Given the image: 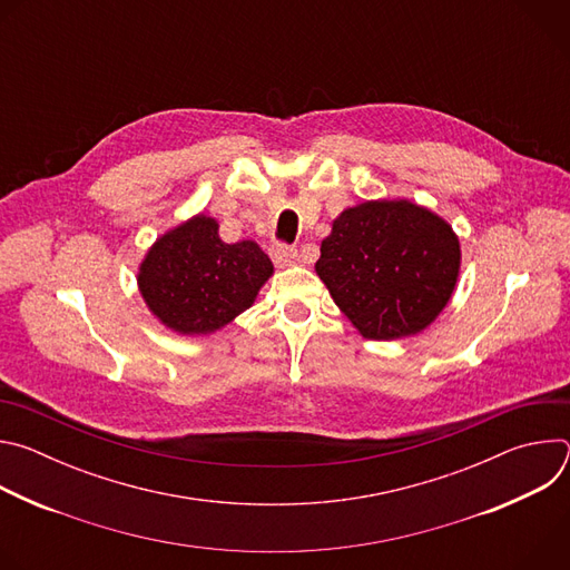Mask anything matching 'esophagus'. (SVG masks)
<instances>
[{
	"label": "esophagus",
	"instance_id": "1",
	"mask_svg": "<svg viewBox=\"0 0 570 570\" xmlns=\"http://www.w3.org/2000/svg\"><path fill=\"white\" fill-rule=\"evenodd\" d=\"M271 257L277 266H291L297 262V248L288 246V243H275L271 248Z\"/></svg>",
	"mask_w": 570,
	"mask_h": 570
}]
</instances>
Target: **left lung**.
<instances>
[{"label": "left lung", "instance_id": "8db88e82", "mask_svg": "<svg viewBox=\"0 0 570 570\" xmlns=\"http://www.w3.org/2000/svg\"><path fill=\"white\" fill-rule=\"evenodd\" d=\"M315 271L365 338L394 341L446 306L460 243L449 223L409 200L363 203L334 220Z\"/></svg>", "mask_w": 570, "mask_h": 570}]
</instances>
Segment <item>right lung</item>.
<instances>
[{"label": "right lung", "mask_w": 570, "mask_h": 570, "mask_svg": "<svg viewBox=\"0 0 570 570\" xmlns=\"http://www.w3.org/2000/svg\"><path fill=\"white\" fill-rule=\"evenodd\" d=\"M273 262L255 240L223 243L218 223L196 216L157 238L139 268L148 308L180 334H209L246 311Z\"/></svg>", "instance_id": "1"}]
</instances>
